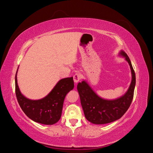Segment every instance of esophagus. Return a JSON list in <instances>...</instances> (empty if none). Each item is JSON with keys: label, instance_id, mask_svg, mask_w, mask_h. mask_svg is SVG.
<instances>
[{"label": "esophagus", "instance_id": "obj_1", "mask_svg": "<svg viewBox=\"0 0 153 153\" xmlns=\"http://www.w3.org/2000/svg\"><path fill=\"white\" fill-rule=\"evenodd\" d=\"M80 79H81V75H80V74L76 73L75 75L73 76V80H74V82H75V83H78V82L80 81Z\"/></svg>", "mask_w": 153, "mask_h": 153}]
</instances>
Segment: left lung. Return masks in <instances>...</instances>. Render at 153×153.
<instances>
[{
    "mask_svg": "<svg viewBox=\"0 0 153 153\" xmlns=\"http://www.w3.org/2000/svg\"><path fill=\"white\" fill-rule=\"evenodd\" d=\"M119 55L128 62L132 76L131 84L123 96L115 100H105L97 95L85 80L77 85L85 117L93 124H103L116 121L126 113L132 102L136 83L135 73L128 55L123 50Z\"/></svg>",
    "mask_w": 153,
    "mask_h": 153,
    "instance_id": "left-lung-1",
    "label": "left lung"
}]
</instances>
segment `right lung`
I'll return each mask as SVG.
<instances>
[{"label": "right lung", "instance_id": "right-lung-1", "mask_svg": "<svg viewBox=\"0 0 153 153\" xmlns=\"http://www.w3.org/2000/svg\"><path fill=\"white\" fill-rule=\"evenodd\" d=\"M16 75L17 71L15 75V92L18 102L23 112L36 123L47 125L57 123L61 117L64 98L74 88L73 77L59 80L45 98L32 100L25 98L21 93L18 85Z\"/></svg>", "mask_w": 153, "mask_h": 153}]
</instances>
